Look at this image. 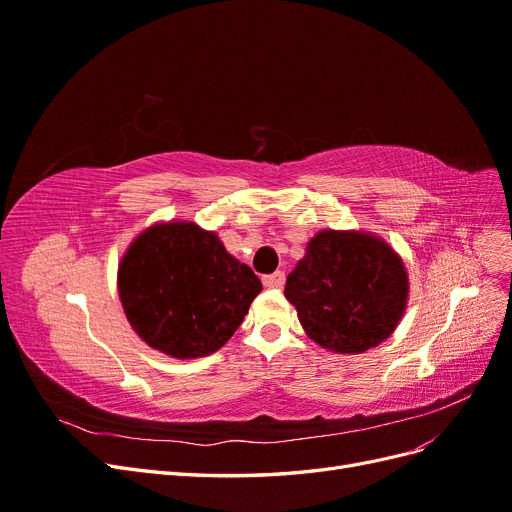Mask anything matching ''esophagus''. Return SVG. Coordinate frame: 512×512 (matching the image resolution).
Wrapping results in <instances>:
<instances>
[{
	"mask_svg": "<svg viewBox=\"0 0 512 512\" xmlns=\"http://www.w3.org/2000/svg\"><path fill=\"white\" fill-rule=\"evenodd\" d=\"M284 282H286L284 271H275L271 275H265V280H262V284H265L267 288H282Z\"/></svg>",
	"mask_w": 512,
	"mask_h": 512,
	"instance_id": "1",
	"label": "esophagus"
}]
</instances>
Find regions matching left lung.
Listing matches in <instances>:
<instances>
[{
	"instance_id": "left-lung-1",
	"label": "left lung",
	"mask_w": 512,
	"mask_h": 512,
	"mask_svg": "<svg viewBox=\"0 0 512 512\" xmlns=\"http://www.w3.org/2000/svg\"><path fill=\"white\" fill-rule=\"evenodd\" d=\"M284 294L314 344L361 354L393 335L408 307L410 282L404 260L378 235L324 228L307 241Z\"/></svg>"
}]
</instances>
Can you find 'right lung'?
Returning a JSON list of instances; mask_svg holds the SVG:
<instances>
[{"instance_id": "right-lung-1", "label": "right lung", "mask_w": 512, "mask_h": 512, "mask_svg": "<svg viewBox=\"0 0 512 512\" xmlns=\"http://www.w3.org/2000/svg\"><path fill=\"white\" fill-rule=\"evenodd\" d=\"M262 284L218 232L168 220L138 232L117 269L119 301L153 350L190 361L235 335Z\"/></svg>"}]
</instances>
